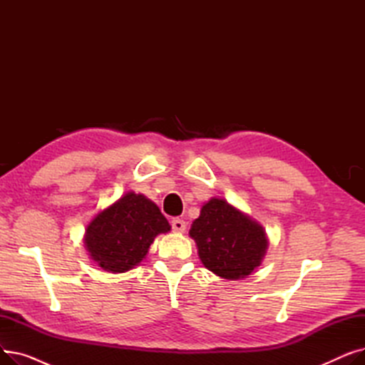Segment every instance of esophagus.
I'll return each instance as SVG.
<instances>
[{
	"label": "esophagus",
	"mask_w": 365,
	"mask_h": 365,
	"mask_svg": "<svg viewBox=\"0 0 365 365\" xmlns=\"http://www.w3.org/2000/svg\"><path fill=\"white\" fill-rule=\"evenodd\" d=\"M171 226H173V231H175V232H179V234L185 232V229H186L185 222H183V220H180V219L171 220Z\"/></svg>",
	"instance_id": "34e87169"
}]
</instances>
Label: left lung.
Listing matches in <instances>:
<instances>
[{
    "label": "left lung",
    "instance_id": "8db88e82",
    "mask_svg": "<svg viewBox=\"0 0 365 365\" xmlns=\"http://www.w3.org/2000/svg\"><path fill=\"white\" fill-rule=\"evenodd\" d=\"M189 237L198 248L201 263L225 279H244L266 256L264 227L223 198H210L190 225Z\"/></svg>",
    "mask_w": 365,
    "mask_h": 365
}]
</instances>
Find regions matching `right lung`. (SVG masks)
Instances as JSON below:
<instances>
[{
  "instance_id": "1",
  "label": "right lung",
  "mask_w": 365,
  "mask_h": 365,
  "mask_svg": "<svg viewBox=\"0 0 365 365\" xmlns=\"http://www.w3.org/2000/svg\"><path fill=\"white\" fill-rule=\"evenodd\" d=\"M170 229L155 202L128 190L88 222L83 241L94 264L110 274H123L139 266L153 240Z\"/></svg>"
}]
</instances>
